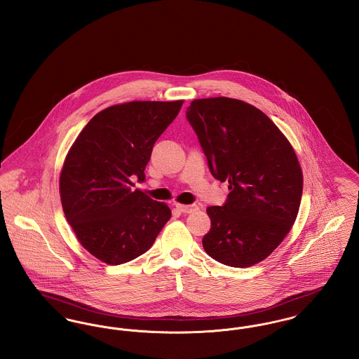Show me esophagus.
<instances>
[{"instance_id": "34e87169", "label": "esophagus", "mask_w": 359, "mask_h": 359, "mask_svg": "<svg viewBox=\"0 0 359 359\" xmlns=\"http://www.w3.org/2000/svg\"><path fill=\"white\" fill-rule=\"evenodd\" d=\"M176 209L184 214H190L194 212L195 210H198V206L196 205H180V203H176Z\"/></svg>"}]
</instances>
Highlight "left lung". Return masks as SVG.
I'll use <instances>...</instances> for the list:
<instances>
[{
	"instance_id": "left-lung-1",
	"label": "left lung",
	"mask_w": 359,
	"mask_h": 359,
	"mask_svg": "<svg viewBox=\"0 0 359 359\" xmlns=\"http://www.w3.org/2000/svg\"><path fill=\"white\" fill-rule=\"evenodd\" d=\"M186 116L211 175L231 190L222 206L206 209L203 248L222 264L251 267L271 255L297 218L304 182L294 149L264 112L237 99L194 100Z\"/></svg>"
}]
</instances>
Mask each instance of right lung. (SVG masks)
<instances>
[{
  "mask_svg": "<svg viewBox=\"0 0 359 359\" xmlns=\"http://www.w3.org/2000/svg\"><path fill=\"white\" fill-rule=\"evenodd\" d=\"M182 106L183 100L108 107L88 122L65 158V217L85 250L107 264L147 252L170 218L168 205L131 190V179L145 180L153 145Z\"/></svg>",
  "mask_w": 359,
  "mask_h": 359,
  "instance_id": "obj_1",
  "label": "right lung"
}]
</instances>
